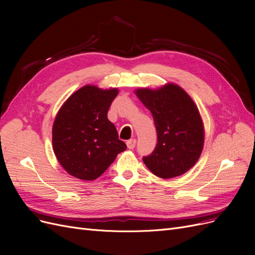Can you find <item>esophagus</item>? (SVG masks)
I'll use <instances>...</instances> for the list:
<instances>
[{
  "label": "esophagus",
  "mask_w": 255,
  "mask_h": 255,
  "mask_svg": "<svg viewBox=\"0 0 255 255\" xmlns=\"http://www.w3.org/2000/svg\"><path fill=\"white\" fill-rule=\"evenodd\" d=\"M127 145H128V148L129 150H133V149L135 148V145H136V139H130V140H128V141L127 142Z\"/></svg>",
  "instance_id": "obj_1"
}]
</instances>
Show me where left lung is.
Listing matches in <instances>:
<instances>
[{
	"label": "left lung",
	"instance_id": "left-lung-1",
	"mask_svg": "<svg viewBox=\"0 0 255 255\" xmlns=\"http://www.w3.org/2000/svg\"><path fill=\"white\" fill-rule=\"evenodd\" d=\"M155 123L157 143L142 160L149 170L161 179L184 174L201 155L204 127L192 99L176 84H166L158 89L135 90Z\"/></svg>",
	"mask_w": 255,
	"mask_h": 255
}]
</instances>
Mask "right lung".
Wrapping results in <instances>:
<instances>
[{"mask_svg": "<svg viewBox=\"0 0 255 255\" xmlns=\"http://www.w3.org/2000/svg\"><path fill=\"white\" fill-rule=\"evenodd\" d=\"M117 88L86 85L60 107L52 128L53 150L59 164L76 179L92 181L101 175L127 149L107 119Z\"/></svg>", "mask_w": 255, "mask_h": 255, "instance_id": "obj_1", "label": "right lung"}]
</instances>
